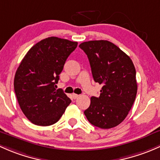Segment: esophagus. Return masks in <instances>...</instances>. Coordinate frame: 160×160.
<instances>
[{
  "label": "esophagus",
  "instance_id": "esophagus-1",
  "mask_svg": "<svg viewBox=\"0 0 160 160\" xmlns=\"http://www.w3.org/2000/svg\"><path fill=\"white\" fill-rule=\"evenodd\" d=\"M72 97H73L74 99H76V98H78V97H79V95H77V94H73V95H72Z\"/></svg>",
  "mask_w": 160,
  "mask_h": 160
}]
</instances>
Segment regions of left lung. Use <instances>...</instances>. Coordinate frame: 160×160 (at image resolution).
<instances>
[{
  "label": "left lung",
  "mask_w": 160,
  "mask_h": 160,
  "mask_svg": "<svg viewBox=\"0 0 160 160\" xmlns=\"http://www.w3.org/2000/svg\"><path fill=\"white\" fill-rule=\"evenodd\" d=\"M79 48L88 56L94 81L102 85L100 96L92 97L84 113L96 127H116L126 118L136 99L137 82L132 61L108 41L85 42Z\"/></svg>",
  "instance_id": "8db88e82"
}]
</instances>
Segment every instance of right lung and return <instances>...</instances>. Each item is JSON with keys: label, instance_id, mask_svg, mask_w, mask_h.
<instances>
[{"label": "right lung", "instance_id": "add662e5", "mask_svg": "<svg viewBox=\"0 0 160 160\" xmlns=\"http://www.w3.org/2000/svg\"><path fill=\"white\" fill-rule=\"evenodd\" d=\"M78 42L50 37L34 44L16 71L14 87L21 111L33 124L57 122L71 99L55 84Z\"/></svg>", "mask_w": 160, "mask_h": 160}]
</instances>
